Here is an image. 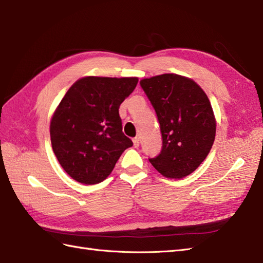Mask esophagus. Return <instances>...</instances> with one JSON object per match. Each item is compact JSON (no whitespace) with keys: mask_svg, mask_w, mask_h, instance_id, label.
I'll use <instances>...</instances> for the list:
<instances>
[{"mask_svg":"<svg viewBox=\"0 0 263 263\" xmlns=\"http://www.w3.org/2000/svg\"><path fill=\"white\" fill-rule=\"evenodd\" d=\"M133 144H134V146H136V148H138V146L140 145V139L138 137L133 139Z\"/></svg>","mask_w":263,"mask_h":263,"instance_id":"esophagus-1","label":"esophagus"}]
</instances>
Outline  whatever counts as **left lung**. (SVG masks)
Returning <instances> with one entry per match:
<instances>
[{"instance_id":"obj_1","label":"left lung","mask_w":263,"mask_h":263,"mask_svg":"<svg viewBox=\"0 0 263 263\" xmlns=\"http://www.w3.org/2000/svg\"><path fill=\"white\" fill-rule=\"evenodd\" d=\"M140 85L155 108L162 137L160 154L149 161L167 178L191 175L215 140L216 121L209 97L193 79L176 74L144 78Z\"/></svg>"}]
</instances>
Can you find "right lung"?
Instances as JSON below:
<instances>
[{
  "label": "right lung",
  "instance_id": "obj_1",
  "mask_svg": "<svg viewBox=\"0 0 263 263\" xmlns=\"http://www.w3.org/2000/svg\"><path fill=\"white\" fill-rule=\"evenodd\" d=\"M137 84V77L88 76L67 90L52 115L50 139L60 166L72 179L99 184L133 145L122 132L119 108Z\"/></svg>",
  "mask_w": 263,
  "mask_h": 263
}]
</instances>
